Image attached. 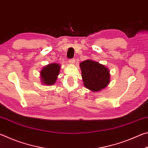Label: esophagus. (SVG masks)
<instances>
[{"label": "esophagus", "instance_id": "obj_1", "mask_svg": "<svg viewBox=\"0 0 148 148\" xmlns=\"http://www.w3.org/2000/svg\"><path fill=\"white\" fill-rule=\"evenodd\" d=\"M69 62L70 64H74L75 63V59H70L69 61Z\"/></svg>", "mask_w": 148, "mask_h": 148}]
</instances>
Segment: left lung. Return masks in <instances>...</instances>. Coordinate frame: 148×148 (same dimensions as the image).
<instances>
[{
	"instance_id": "left-lung-1",
	"label": "left lung",
	"mask_w": 148,
	"mask_h": 148,
	"mask_svg": "<svg viewBox=\"0 0 148 148\" xmlns=\"http://www.w3.org/2000/svg\"><path fill=\"white\" fill-rule=\"evenodd\" d=\"M82 77L86 88L92 92L100 91L110 83V71L104 65L92 60H86L79 64Z\"/></svg>"
}]
</instances>
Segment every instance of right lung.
Instances as JSON below:
<instances>
[{
	"label": "right lung",
	"mask_w": 148,
	"mask_h": 148,
	"mask_svg": "<svg viewBox=\"0 0 148 148\" xmlns=\"http://www.w3.org/2000/svg\"><path fill=\"white\" fill-rule=\"evenodd\" d=\"M61 66L57 63H51L46 65L40 71V77L42 84L45 85H53L56 82Z\"/></svg>",
	"instance_id": "right-lung-1"
}]
</instances>
